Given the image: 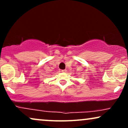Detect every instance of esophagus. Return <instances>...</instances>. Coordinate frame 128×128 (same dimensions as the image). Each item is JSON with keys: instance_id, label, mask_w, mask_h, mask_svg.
<instances>
[{"instance_id": "obj_1", "label": "esophagus", "mask_w": 128, "mask_h": 128, "mask_svg": "<svg viewBox=\"0 0 128 128\" xmlns=\"http://www.w3.org/2000/svg\"><path fill=\"white\" fill-rule=\"evenodd\" d=\"M62 72H67V70H62Z\"/></svg>"}]
</instances>
